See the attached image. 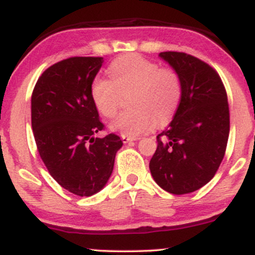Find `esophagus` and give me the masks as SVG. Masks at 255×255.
I'll use <instances>...</instances> for the list:
<instances>
[{
    "label": "esophagus",
    "instance_id": "esophagus-1",
    "mask_svg": "<svg viewBox=\"0 0 255 255\" xmlns=\"http://www.w3.org/2000/svg\"><path fill=\"white\" fill-rule=\"evenodd\" d=\"M121 139H122V141H124V142H129V141H135V140L139 139V137H136V136L122 135V136H121Z\"/></svg>",
    "mask_w": 255,
    "mask_h": 255
}]
</instances>
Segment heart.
Instances as JSON below:
<instances>
[{"mask_svg":"<svg viewBox=\"0 0 255 255\" xmlns=\"http://www.w3.org/2000/svg\"><path fill=\"white\" fill-rule=\"evenodd\" d=\"M108 79L97 77L91 84V99L104 118L118 113L121 98L130 92L129 105L111 122V129L122 135L136 136L166 125L176 113L182 96L178 73L139 55L120 57L109 66Z\"/></svg>","mask_w":255,"mask_h":255,"instance_id":"1","label":"heart"}]
</instances>
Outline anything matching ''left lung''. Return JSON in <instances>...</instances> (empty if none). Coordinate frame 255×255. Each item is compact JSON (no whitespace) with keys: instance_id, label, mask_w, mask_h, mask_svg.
I'll return each mask as SVG.
<instances>
[{"instance_id":"left-lung-1","label":"left lung","mask_w":255,"mask_h":255,"mask_svg":"<svg viewBox=\"0 0 255 255\" xmlns=\"http://www.w3.org/2000/svg\"><path fill=\"white\" fill-rule=\"evenodd\" d=\"M159 56L180 75L182 96L169 128L157 135L150 170L164 191L187 194L210 182L224 158L230 130L227 91L216 69L198 57L178 51Z\"/></svg>"}]
</instances>
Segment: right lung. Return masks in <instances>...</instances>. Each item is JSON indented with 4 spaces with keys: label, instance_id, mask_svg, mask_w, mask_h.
<instances>
[{
    "label": "right lung",
    "instance_id": "1",
    "mask_svg": "<svg viewBox=\"0 0 255 255\" xmlns=\"http://www.w3.org/2000/svg\"><path fill=\"white\" fill-rule=\"evenodd\" d=\"M103 57H69L38 78L31 98V122L37 150L56 182L73 194L101 191L114 169L122 140L104 130L91 99V84Z\"/></svg>",
    "mask_w": 255,
    "mask_h": 255
}]
</instances>
